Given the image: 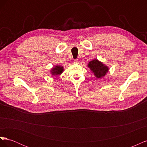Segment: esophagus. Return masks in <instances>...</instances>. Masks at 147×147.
<instances>
[{
	"label": "esophagus",
	"instance_id": "obj_1",
	"mask_svg": "<svg viewBox=\"0 0 147 147\" xmlns=\"http://www.w3.org/2000/svg\"><path fill=\"white\" fill-rule=\"evenodd\" d=\"M74 63H75V64H78V59H75V60H74Z\"/></svg>",
	"mask_w": 147,
	"mask_h": 147
}]
</instances>
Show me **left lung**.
<instances>
[{
    "instance_id": "1",
    "label": "left lung",
    "mask_w": 147,
    "mask_h": 147,
    "mask_svg": "<svg viewBox=\"0 0 147 147\" xmlns=\"http://www.w3.org/2000/svg\"><path fill=\"white\" fill-rule=\"evenodd\" d=\"M88 67L94 74L97 78H100L104 77L109 70L107 66H106L97 59L90 61L88 64Z\"/></svg>"
}]
</instances>
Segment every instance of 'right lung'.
I'll return each instance as SVG.
<instances>
[{"label":"right lung","mask_w":147,"mask_h":147,"mask_svg":"<svg viewBox=\"0 0 147 147\" xmlns=\"http://www.w3.org/2000/svg\"><path fill=\"white\" fill-rule=\"evenodd\" d=\"M64 71V67L61 65H56L54 68H53L51 70V74L52 75L55 76V75H61Z\"/></svg>","instance_id":"right-lung-1"}]
</instances>
